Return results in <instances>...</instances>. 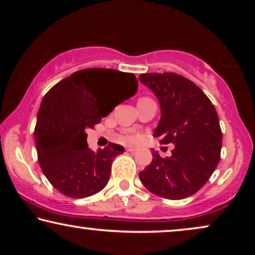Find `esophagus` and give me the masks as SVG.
Listing matches in <instances>:
<instances>
[{"label":"esophagus","instance_id":"obj_1","mask_svg":"<svg viewBox=\"0 0 255 255\" xmlns=\"http://www.w3.org/2000/svg\"><path fill=\"white\" fill-rule=\"evenodd\" d=\"M127 151L130 152V153H134L135 151H137V148H135V147H128Z\"/></svg>","mask_w":255,"mask_h":255}]
</instances>
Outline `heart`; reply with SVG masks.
Here are the masks:
<instances>
[{
  "label": "heart",
  "mask_w": 255,
  "mask_h": 255,
  "mask_svg": "<svg viewBox=\"0 0 255 255\" xmlns=\"http://www.w3.org/2000/svg\"><path fill=\"white\" fill-rule=\"evenodd\" d=\"M128 139H130V140H133L134 137H128Z\"/></svg>",
  "instance_id": "1"
}]
</instances>
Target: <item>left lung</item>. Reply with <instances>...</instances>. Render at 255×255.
<instances>
[{"mask_svg":"<svg viewBox=\"0 0 255 255\" xmlns=\"http://www.w3.org/2000/svg\"><path fill=\"white\" fill-rule=\"evenodd\" d=\"M159 100L161 118L153 137L174 144L172 155L153 160L139 177L160 197L182 200L207 183L221 159L222 130L217 111L193 81L175 73L139 75Z\"/></svg>","mask_w":255,"mask_h":255,"instance_id":"obj_1","label":"left lung"}]
</instances>
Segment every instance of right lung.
Wrapping results in <instances>:
<instances>
[{
    "label": "right lung",
    "mask_w": 255,
    "mask_h": 255,
    "mask_svg": "<svg viewBox=\"0 0 255 255\" xmlns=\"http://www.w3.org/2000/svg\"><path fill=\"white\" fill-rule=\"evenodd\" d=\"M132 73L88 68L73 73L46 93L34 128L38 161L50 183L61 194L83 198L99 193L110 179L114 158L123 146L109 142L97 152L88 147L87 128L109 115L113 102L137 93Z\"/></svg>",
    "instance_id": "right-lung-1"
}]
</instances>
